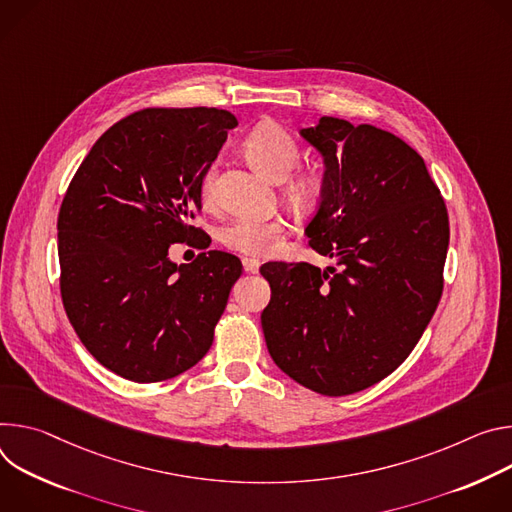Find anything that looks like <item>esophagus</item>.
Returning a JSON list of instances; mask_svg holds the SVG:
<instances>
[{
  "label": "esophagus",
  "instance_id": "esophagus-1",
  "mask_svg": "<svg viewBox=\"0 0 512 512\" xmlns=\"http://www.w3.org/2000/svg\"><path fill=\"white\" fill-rule=\"evenodd\" d=\"M242 264H244V270H246L248 274H256L258 268H260V260H256V258H244Z\"/></svg>",
  "mask_w": 512,
  "mask_h": 512
}]
</instances>
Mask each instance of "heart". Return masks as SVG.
I'll return each mask as SVG.
<instances>
[{"mask_svg": "<svg viewBox=\"0 0 512 512\" xmlns=\"http://www.w3.org/2000/svg\"><path fill=\"white\" fill-rule=\"evenodd\" d=\"M244 152L252 164L274 183H285L293 175L301 160V148L297 140L282 126L274 122L258 124L244 140ZM217 170L209 164L201 177V197L205 203L213 201ZM289 179V178H288ZM290 180V179H289ZM327 187V175L323 168H309L287 182V195L299 207L315 205ZM287 234V223L272 217H236L221 227L219 242L234 252L246 256H270L280 248Z\"/></svg>", "mask_w": 512, "mask_h": 512, "instance_id": "b5f03b06", "label": "heart"}]
</instances>
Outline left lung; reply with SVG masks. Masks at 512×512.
<instances>
[{"mask_svg":"<svg viewBox=\"0 0 512 512\" xmlns=\"http://www.w3.org/2000/svg\"><path fill=\"white\" fill-rule=\"evenodd\" d=\"M301 136L327 175L305 234L335 266L264 264L272 297L262 331L282 372L346 396L386 378L417 346L441 299L449 219L425 160L394 134L323 116Z\"/></svg>","mask_w":512,"mask_h":512,"instance_id":"1","label":"left lung"}]
</instances>
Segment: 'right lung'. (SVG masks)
I'll use <instances>...</instances> for the list:
<instances>
[{"label": "right lung", "instance_id": "right-lung-1", "mask_svg": "<svg viewBox=\"0 0 512 512\" xmlns=\"http://www.w3.org/2000/svg\"><path fill=\"white\" fill-rule=\"evenodd\" d=\"M236 126L217 107L136 111L93 144L67 189L63 305L89 354L122 378L179 376L213 344L242 262L209 250L179 266L168 248L203 236L191 225L201 177Z\"/></svg>", "mask_w": 512, "mask_h": 512}]
</instances>
